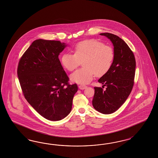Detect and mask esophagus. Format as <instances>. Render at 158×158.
<instances>
[{"label": "esophagus", "instance_id": "esophagus-1", "mask_svg": "<svg viewBox=\"0 0 158 158\" xmlns=\"http://www.w3.org/2000/svg\"><path fill=\"white\" fill-rule=\"evenodd\" d=\"M78 87H79V88H80L81 90H83V89H85L87 86L86 85H81L78 86Z\"/></svg>", "mask_w": 158, "mask_h": 158}]
</instances>
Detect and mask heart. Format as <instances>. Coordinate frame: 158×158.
I'll return each instance as SVG.
<instances>
[{"label":"heart","mask_w":158,"mask_h":158,"mask_svg":"<svg viewBox=\"0 0 158 158\" xmlns=\"http://www.w3.org/2000/svg\"><path fill=\"white\" fill-rule=\"evenodd\" d=\"M74 52V54H63L61 63L63 68L72 72L83 62L84 68L70 76L73 82L80 84L89 83L95 74L98 77L104 75L111 67L114 59L113 48L96 39L78 43Z\"/></svg>","instance_id":"obj_1"}]
</instances>
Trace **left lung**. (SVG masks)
<instances>
[{"mask_svg": "<svg viewBox=\"0 0 158 158\" xmlns=\"http://www.w3.org/2000/svg\"><path fill=\"white\" fill-rule=\"evenodd\" d=\"M106 36L114 46V59L110 70L98 82L106 86V89L95 87L92 105L104 114L116 111L130 95L134 84L135 60L133 52L124 41L110 33L100 34Z\"/></svg>", "mask_w": 158, "mask_h": 158, "instance_id": "8db88e82", "label": "left lung"}]
</instances>
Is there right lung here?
I'll list each match as a JSON object with an SVG mask.
<instances>
[{"instance_id":"add662e5","label":"right lung","mask_w":158,"mask_h":158,"mask_svg":"<svg viewBox=\"0 0 158 158\" xmlns=\"http://www.w3.org/2000/svg\"><path fill=\"white\" fill-rule=\"evenodd\" d=\"M67 46L59 41L37 39L18 63L17 74L25 99L41 116L52 121L68 116L78 90L76 84H69L59 59Z\"/></svg>"}]
</instances>
